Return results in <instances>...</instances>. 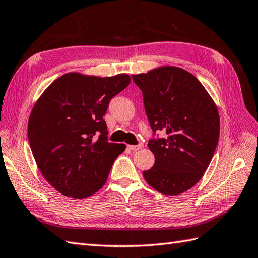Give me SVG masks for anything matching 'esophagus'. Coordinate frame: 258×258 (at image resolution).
Returning <instances> with one entry per match:
<instances>
[{
  "label": "esophagus",
  "instance_id": "esophagus-1",
  "mask_svg": "<svg viewBox=\"0 0 258 258\" xmlns=\"http://www.w3.org/2000/svg\"><path fill=\"white\" fill-rule=\"evenodd\" d=\"M127 147H128L131 151H139V150L142 149V147H143V145H142V144H139V145H128Z\"/></svg>",
  "mask_w": 258,
  "mask_h": 258
}]
</instances>
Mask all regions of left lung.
<instances>
[{
    "label": "left lung",
    "mask_w": 258,
    "mask_h": 258,
    "mask_svg": "<svg viewBox=\"0 0 258 258\" xmlns=\"http://www.w3.org/2000/svg\"><path fill=\"white\" fill-rule=\"evenodd\" d=\"M143 93L153 139L147 146L154 166L143 172L153 188L178 195L199 182L212 161L220 138L215 103L194 75L175 67H163L132 75ZM166 133L155 138L156 131Z\"/></svg>",
    "instance_id": "8db88e82"
}]
</instances>
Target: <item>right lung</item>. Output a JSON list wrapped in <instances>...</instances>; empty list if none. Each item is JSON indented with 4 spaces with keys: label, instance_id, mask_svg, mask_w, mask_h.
I'll return each instance as SVG.
<instances>
[{
    "label": "right lung",
    "instance_id": "right-lung-1",
    "mask_svg": "<svg viewBox=\"0 0 258 258\" xmlns=\"http://www.w3.org/2000/svg\"><path fill=\"white\" fill-rule=\"evenodd\" d=\"M130 82L127 74L68 73L35 103L27 125L32 154L43 176L61 194L85 199L105 184L125 145L109 143L103 116L109 101Z\"/></svg>",
    "mask_w": 258,
    "mask_h": 258
}]
</instances>
